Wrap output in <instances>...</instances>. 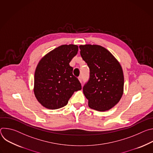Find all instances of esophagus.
Masks as SVG:
<instances>
[{
  "instance_id": "1",
  "label": "esophagus",
  "mask_w": 153,
  "mask_h": 153,
  "mask_svg": "<svg viewBox=\"0 0 153 153\" xmlns=\"http://www.w3.org/2000/svg\"><path fill=\"white\" fill-rule=\"evenodd\" d=\"M79 80H80V82H82V76H80L79 77Z\"/></svg>"
}]
</instances>
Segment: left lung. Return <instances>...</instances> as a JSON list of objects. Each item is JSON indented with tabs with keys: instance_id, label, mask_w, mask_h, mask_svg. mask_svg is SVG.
Listing matches in <instances>:
<instances>
[{
	"instance_id": "8db88e82",
	"label": "left lung",
	"mask_w": 153,
	"mask_h": 153,
	"mask_svg": "<svg viewBox=\"0 0 153 153\" xmlns=\"http://www.w3.org/2000/svg\"><path fill=\"white\" fill-rule=\"evenodd\" d=\"M90 68V77L83 87L89 106L99 111L110 110L121 99L124 85L120 63L105 48L96 45L79 47Z\"/></svg>"
}]
</instances>
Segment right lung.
Instances as JSON below:
<instances>
[{"instance_id": "add662e5", "label": "right lung", "mask_w": 153, "mask_h": 153, "mask_svg": "<svg viewBox=\"0 0 153 153\" xmlns=\"http://www.w3.org/2000/svg\"><path fill=\"white\" fill-rule=\"evenodd\" d=\"M78 46L61 45L43 57L34 74V94L47 108L56 110L67 105L74 91L82 89L70 65L77 54Z\"/></svg>"}]
</instances>
